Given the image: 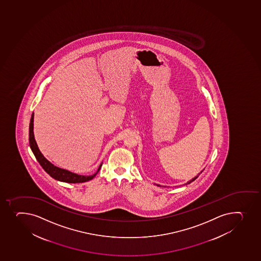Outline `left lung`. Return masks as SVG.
Instances as JSON below:
<instances>
[{
    "mask_svg": "<svg viewBox=\"0 0 261 261\" xmlns=\"http://www.w3.org/2000/svg\"><path fill=\"white\" fill-rule=\"evenodd\" d=\"M202 172H203V170H201V171H200V173H199V174H198V175H197V176H195V177L193 178L192 180H188V182L186 183V185H187V184H189V183H191L192 181H194V180H196L197 178L199 177V175H200V174H201ZM155 185L159 186V187H161V186L159 185V184H155Z\"/></svg>",
    "mask_w": 261,
    "mask_h": 261,
    "instance_id": "1",
    "label": "left lung"
}]
</instances>
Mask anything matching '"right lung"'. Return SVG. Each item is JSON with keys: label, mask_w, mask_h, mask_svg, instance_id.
<instances>
[{"label": "right lung", "mask_w": 261, "mask_h": 261, "mask_svg": "<svg viewBox=\"0 0 261 261\" xmlns=\"http://www.w3.org/2000/svg\"><path fill=\"white\" fill-rule=\"evenodd\" d=\"M33 120H34V113L32 115L31 121H30L29 126V143L30 147L32 149L36 159L38 160V163L40 164L41 166L43 167V169L50 175L52 178H54L56 180L63 181V182L67 183H81L86 182L88 180H91L96 176L102 164H100L98 169H97L96 173L92 175H78L76 173L71 172L67 169H62L59 167L55 166L54 164H51L48 161V159H45L43 156V154L41 152L40 150L38 149V145L36 142L35 138H34V133H33Z\"/></svg>", "instance_id": "obj_1"}]
</instances>
